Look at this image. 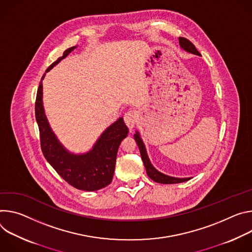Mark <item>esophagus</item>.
<instances>
[{
    "mask_svg": "<svg viewBox=\"0 0 252 252\" xmlns=\"http://www.w3.org/2000/svg\"><path fill=\"white\" fill-rule=\"evenodd\" d=\"M124 121H125L126 125H127L130 129H132V128L135 126L136 122H137V115H136L135 112H134V111H128L127 113H125V115H124Z\"/></svg>",
    "mask_w": 252,
    "mask_h": 252,
    "instance_id": "esophagus-1",
    "label": "esophagus"
}]
</instances>
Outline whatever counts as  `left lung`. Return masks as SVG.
Listing matches in <instances>:
<instances>
[{
    "label": "left lung",
    "instance_id": "8db88e82",
    "mask_svg": "<svg viewBox=\"0 0 252 252\" xmlns=\"http://www.w3.org/2000/svg\"><path fill=\"white\" fill-rule=\"evenodd\" d=\"M179 45L180 48L183 49L184 51L190 53V54H194V55H197V56H201L200 53L197 51V49L195 48V46L186 38H179ZM134 139L135 141L139 147V150H140V154H141V158L142 161L144 163L145 166V169L147 172V175L155 182L157 183H162V184H174V183H181V182H185L188 181L189 179H191L192 177H186V178H178V177H173V176H169V175H166L160 171H158L155 167L151 164L150 159L148 157L145 145L142 141V139L140 137V134H139L138 131L135 132L134 134Z\"/></svg>",
    "mask_w": 252,
    "mask_h": 252
}]
</instances>
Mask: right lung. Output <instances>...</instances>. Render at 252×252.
<instances>
[{"label":"right lung","instance_id":"1","mask_svg":"<svg viewBox=\"0 0 252 252\" xmlns=\"http://www.w3.org/2000/svg\"><path fill=\"white\" fill-rule=\"evenodd\" d=\"M77 46L67 49L63 56L48 67L49 72L65 59ZM45 74L42 77L44 79ZM42 80L37 92L35 112L39 126L42 152L50 165L66 182L84 191H96L106 187L112 181L115 170L118 148L129 132L122 117L111 124L98 138L92 149L83 154L70 152L58 140L45 114L43 105Z\"/></svg>","mask_w":252,"mask_h":252}]
</instances>
